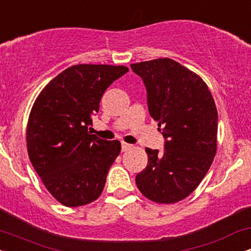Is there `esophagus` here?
<instances>
[{
    "label": "esophagus",
    "mask_w": 251,
    "mask_h": 251,
    "mask_svg": "<svg viewBox=\"0 0 251 251\" xmlns=\"http://www.w3.org/2000/svg\"><path fill=\"white\" fill-rule=\"evenodd\" d=\"M132 149V145H129L127 143H122V151L123 152H126L128 151V150Z\"/></svg>",
    "instance_id": "34e87169"
}]
</instances>
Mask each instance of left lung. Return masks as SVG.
<instances>
[{"mask_svg":"<svg viewBox=\"0 0 251 251\" xmlns=\"http://www.w3.org/2000/svg\"><path fill=\"white\" fill-rule=\"evenodd\" d=\"M131 68L145 83L150 116L165 138L163 153L146 148L148 166L135 183L150 201L177 203L195 191L214 162L218 126L214 98L200 75L172 59L132 63Z\"/></svg>","mask_w":251,"mask_h":251,"instance_id":"obj_1","label":"left lung"}]
</instances>
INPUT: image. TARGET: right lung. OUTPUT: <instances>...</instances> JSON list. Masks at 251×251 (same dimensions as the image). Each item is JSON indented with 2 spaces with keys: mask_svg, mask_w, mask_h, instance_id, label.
Instances as JSON below:
<instances>
[{
  "mask_svg": "<svg viewBox=\"0 0 251 251\" xmlns=\"http://www.w3.org/2000/svg\"><path fill=\"white\" fill-rule=\"evenodd\" d=\"M125 66L74 65L37 96L27 124L28 155L46 189L75 208L101 195L108 170L122 150L88 132L103 92L127 73Z\"/></svg>",
  "mask_w": 251,
  "mask_h": 251,
  "instance_id": "right-lung-1",
  "label": "right lung"
}]
</instances>
